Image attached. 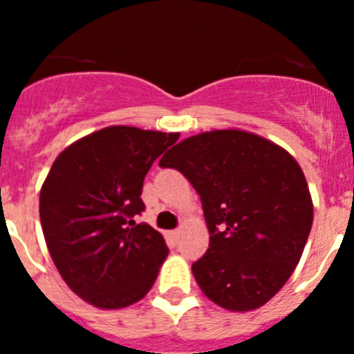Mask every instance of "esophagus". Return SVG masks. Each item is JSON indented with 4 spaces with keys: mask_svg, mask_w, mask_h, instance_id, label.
Masks as SVG:
<instances>
[{
    "mask_svg": "<svg viewBox=\"0 0 354 354\" xmlns=\"http://www.w3.org/2000/svg\"><path fill=\"white\" fill-rule=\"evenodd\" d=\"M170 237H171V241H175V243H177V241H179V237H180V230H171Z\"/></svg>",
    "mask_w": 354,
    "mask_h": 354,
    "instance_id": "obj_1",
    "label": "esophagus"
}]
</instances>
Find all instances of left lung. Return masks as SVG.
Masks as SVG:
<instances>
[{"label":"left lung","instance_id":"left-lung-1","mask_svg":"<svg viewBox=\"0 0 354 354\" xmlns=\"http://www.w3.org/2000/svg\"><path fill=\"white\" fill-rule=\"evenodd\" d=\"M159 167L179 170L202 200L211 237L192 266L202 292L232 312L266 305L292 274L314 220L298 161L259 134L221 129L183 140Z\"/></svg>","mask_w":354,"mask_h":354}]
</instances>
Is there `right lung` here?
<instances>
[{
	"instance_id": "add662e5",
	"label": "right lung",
	"mask_w": 354,
	"mask_h": 354,
	"mask_svg": "<svg viewBox=\"0 0 354 354\" xmlns=\"http://www.w3.org/2000/svg\"><path fill=\"white\" fill-rule=\"evenodd\" d=\"M179 140L111 126L77 140L53 162L40 189V223L62 278L104 310L140 301L154 286L168 248L161 234L133 220L152 162Z\"/></svg>"
}]
</instances>
